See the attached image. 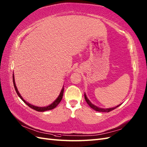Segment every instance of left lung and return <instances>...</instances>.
<instances>
[{"label": "left lung", "mask_w": 147, "mask_h": 147, "mask_svg": "<svg viewBox=\"0 0 147 147\" xmlns=\"http://www.w3.org/2000/svg\"><path fill=\"white\" fill-rule=\"evenodd\" d=\"M85 99L86 102H87V104H88L89 105V106H90V107L92 108L93 109H94L95 111H98V112H110V111H112V110H114V109H115V108L118 107L120 105H119L116 106V107H115L109 108V109H102V108H99V107H96V106H95V105H94L93 104H92V103L90 102V101L88 99V98L86 97L85 93Z\"/></svg>", "instance_id": "obj_1"}]
</instances>
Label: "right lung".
I'll list each match as a JSON object with an SVG mask.
<instances>
[{"label":"right lung","instance_id":"add662e5","mask_svg":"<svg viewBox=\"0 0 147 147\" xmlns=\"http://www.w3.org/2000/svg\"><path fill=\"white\" fill-rule=\"evenodd\" d=\"M14 74H13V76H12V80H13L14 86V88H15L16 92V93H17V94L19 96H20V98L22 100H23L24 103H25V104H26L28 106H29L30 107H31L32 109H34V110H35V111H38V112H44V111H46L52 110V109H54L55 107H57V106L58 105V104H59V103H60V102L61 101V100H62V96H63L64 87H63V88H62V90H61V93H60V95H59L57 98L55 100L54 102H53L52 104H51L50 105L47 106V107H36V106H34V105H32V104H29L28 102H26L25 100H24L23 98V97H22V96H21L20 93H19L18 90V89H17V88H16V86L15 81H14Z\"/></svg>","mask_w":147,"mask_h":147}]
</instances>
